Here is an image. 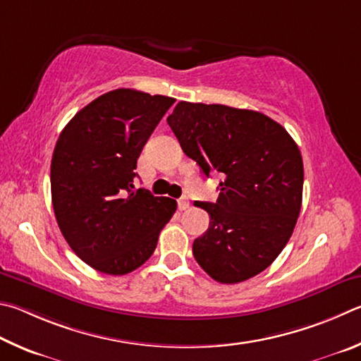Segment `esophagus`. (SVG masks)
<instances>
[{"label":"esophagus","mask_w":361,"mask_h":361,"mask_svg":"<svg viewBox=\"0 0 361 361\" xmlns=\"http://www.w3.org/2000/svg\"><path fill=\"white\" fill-rule=\"evenodd\" d=\"M177 206H179V211H185L188 209V206H190V203H188V198H180L179 201H177Z\"/></svg>","instance_id":"esophagus-1"}]
</instances>
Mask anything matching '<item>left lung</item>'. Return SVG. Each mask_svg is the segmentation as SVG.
<instances>
[{"mask_svg": "<svg viewBox=\"0 0 361 361\" xmlns=\"http://www.w3.org/2000/svg\"><path fill=\"white\" fill-rule=\"evenodd\" d=\"M166 122L207 177L225 176L216 203H198L211 222L195 239V260L220 283L260 274L286 247L300 216L298 145L264 114L224 104L179 101Z\"/></svg>", "mask_w": 361, "mask_h": 361, "instance_id": "1", "label": "left lung"}]
</instances>
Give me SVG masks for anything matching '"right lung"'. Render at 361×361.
<instances>
[{
	"label": "right lung",
	"instance_id": "add662e5",
	"mask_svg": "<svg viewBox=\"0 0 361 361\" xmlns=\"http://www.w3.org/2000/svg\"><path fill=\"white\" fill-rule=\"evenodd\" d=\"M174 98L117 88L69 120L50 164L52 204L69 247L99 273L123 276L149 260L177 203L135 190L144 144Z\"/></svg>",
	"mask_w": 361,
	"mask_h": 361
}]
</instances>
